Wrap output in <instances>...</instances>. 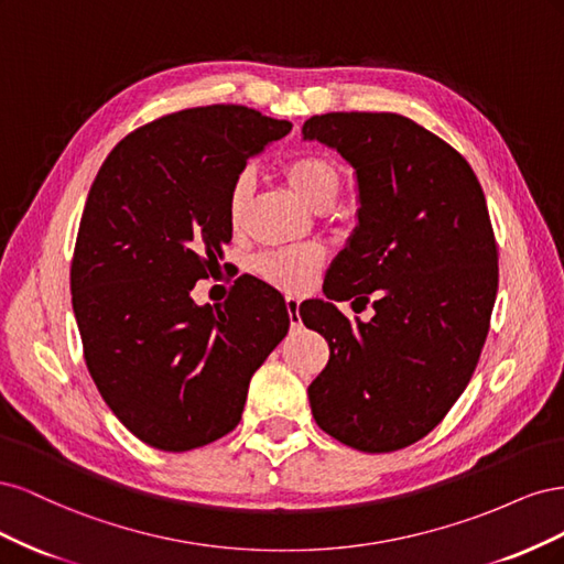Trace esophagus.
I'll use <instances>...</instances> for the list:
<instances>
[{"label":"esophagus","instance_id":"34e87169","mask_svg":"<svg viewBox=\"0 0 564 564\" xmlns=\"http://www.w3.org/2000/svg\"><path fill=\"white\" fill-rule=\"evenodd\" d=\"M286 313H289V322H292V327H301L299 299H294V296H289V299H286Z\"/></svg>","mask_w":564,"mask_h":564}]
</instances>
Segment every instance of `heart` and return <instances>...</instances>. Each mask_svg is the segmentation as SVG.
<instances>
[{
  "instance_id": "heart-1",
  "label": "heart",
  "mask_w": 564,
  "mask_h": 564,
  "mask_svg": "<svg viewBox=\"0 0 564 564\" xmlns=\"http://www.w3.org/2000/svg\"><path fill=\"white\" fill-rule=\"evenodd\" d=\"M284 178L292 191L315 212H327L340 193V174L336 164L315 152H305L284 164ZM251 195V178L247 174L237 176L228 195V218L232 226H240L245 218L247 202ZM324 263V253L317 247H296L282 251L261 253L253 261L259 275L289 294H301L315 280Z\"/></svg>"
}]
</instances>
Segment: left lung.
I'll use <instances>...</instances> for the list:
<instances>
[{"label": "left lung", "mask_w": 564, "mask_h": 564, "mask_svg": "<svg viewBox=\"0 0 564 564\" xmlns=\"http://www.w3.org/2000/svg\"><path fill=\"white\" fill-rule=\"evenodd\" d=\"M303 141L334 148L357 176L360 209L324 280L329 301L301 305L329 344L308 386L313 416L344 445L383 454L414 445L447 416L480 360L499 256L480 181L458 152L395 112H327ZM375 317L333 305L355 297Z\"/></svg>", "instance_id": "1"}]
</instances>
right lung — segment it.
I'll list each match as a JSON object with an SVG mask.
<instances>
[{"mask_svg":"<svg viewBox=\"0 0 564 564\" xmlns=\"http://www.w3.org/2000/svg\"><path fill=\"white\" fill-rule=\"evenodd\" d=\"M289 131L245 106L172 112L119 141L91 185L70 268L84 360L150 447L187 452L230 433L253 371L286 336L284 299L261 280H237L224 305L191 292L232 237V183Z\"/></svg>","mask_w":564,"mask_h":564,"instance_id":"right-lung-1","label":"right lung"}]
</instances>
